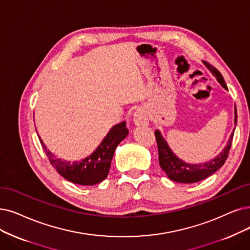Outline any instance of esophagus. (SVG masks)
Listing matches in <instances>:
<instances>
[{
    "label": "esophagus",
    "instance_id": "obj_1",
    "mask_svg": "<svg viewBox=\"0 0 250 250\" xmlns=\"http://www.w3.org/2000/svg\"><path fill=\"white\" fill-rule=\"evenodd\" d=\"M147 118L145 114L143 109H137L134 114V123L137 126H142V125H146L147 124Z\"/></svg>",
    "mask_w": 250,
    "mask_h": 250
}]
</instances>
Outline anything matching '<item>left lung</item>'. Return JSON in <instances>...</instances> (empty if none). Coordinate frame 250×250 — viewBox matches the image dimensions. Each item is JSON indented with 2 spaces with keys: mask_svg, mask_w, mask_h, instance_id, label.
Listing matches in <instances>:
<instances>
[{
  "mask_svg": "<svg viewBox=\"0 0 250 250\" xmlns=\"http://www.w3.org/2000/svg\"><path fill=\"white\" fill-rule=\"evenodd\" d=\"M206 65L209 69H210L211 73L215 76L217 81L228 90L227 84L225 82L222 74L211 64L206 63ZM235 123H237V109H235ZM155 136H156L157 146H158L159 164L163 169V171L167 174V176L176 183L193 184V183L200 182L202 179L210 176L225 164L228 155L229 153V148H231V146L233 143L234 132L231 134V138L229 139V143L227 146L224 148V151L215 159L211 160L210 162H207L204 164H198V165L188 164L183 162L181 159H178L171 152V149L169 148L168 145L164 141V138L161 136V133H160L158 130L155 131Z\"/></svg>",
  "mask_w": 250,
  "mask_h": 250,
  "instance_id": "obj_1",
  "label": "left lung"
}]
</instances>
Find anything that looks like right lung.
<instances>
[{
    "label": "right lung",
    "instance_id": "1",
    "mask_svg": "<svg viewBox=\"0 0 250 250\" xmlns=\"http://www.w3.org/2000/svg\"><path fill=\"white\" fill-rule=\"evenodd\" d=\"M129 130L126 128V122L115 125L96 151L88 158L79 162H66L57 159L50 153L44 146L42 139L39 137L50 163L56 171L68 182L81 186H93L106 178L111 162L118 145L127 136Z\"/></svg>",
    "mask_w": 250,
    "mask_h": 250
}]
</instances>
